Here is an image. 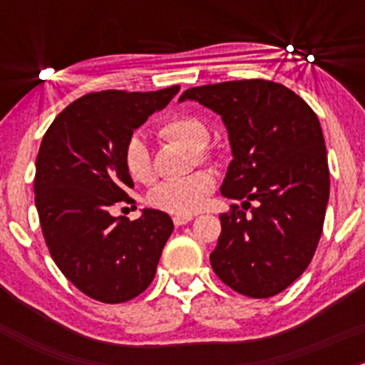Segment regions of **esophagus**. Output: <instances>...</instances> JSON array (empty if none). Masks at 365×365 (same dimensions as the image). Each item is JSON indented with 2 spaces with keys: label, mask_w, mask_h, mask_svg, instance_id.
<instances>
[{
  "label": "esophagus",
  "mask_w": 365,
  "mask_h": 365,
  "mask_svg": "<svg viewBox=\"0 0 365 365\" xmlns=\"http://www.w3.org/2000/svg\"><path fill=\"white\" fill-rule=\"evenodd\" d=\"M192 219V215H175L173 217V222H175V226H185V224H189Z\"/></svg>",
  "instance_id": "esophagus-1"
}]
</instances>
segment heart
Segmentation results:
<instances>
[{"instance_id": "obj_1", "label": "heart", "mask_w": 365, "mask_h": 365, "mask_svg": "<svg viewBox=\"0 0 365 365\" xmlns=\"http://www.w3.org/2000/svg\"><path fill=\"white\" fill-rule=\"evenodd\" d=\"M162 135L194 150L200 159H205L203 148L208 143V127L194 116H175L165 121L160 128ZM123 164L132 180L139 183H150L155 178L152 155L145 138L134 134L128 138L123 148ZM213 176L206 171L192 173L189 176L165 180L150 194V203L164 212L175 215H192L201 208L212 194Z\"/></svg>"}]
</instances>
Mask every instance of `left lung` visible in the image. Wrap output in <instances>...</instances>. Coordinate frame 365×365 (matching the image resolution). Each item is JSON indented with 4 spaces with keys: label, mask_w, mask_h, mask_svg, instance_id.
<instances>
[{
    "label": "left lung",
    "mask_w": 365,
    "mask_h": 365,
    "mask_svg": "<svg viewBox=\"0 0 365 365\" xmlns=\"http://www.w3.org/2000/svg\"><path fill=\"white\" fill-rule=\"evenodd\" d=\"M183 101L222 118L233 160L220 194L252 208L220 215L213 272L245 297L277 295L304 274L323 231L330 175L318 116L289 88L263 79L190 88Z\"/></svg>",
    "instance_id": "8db88e82"
}]
</instances>
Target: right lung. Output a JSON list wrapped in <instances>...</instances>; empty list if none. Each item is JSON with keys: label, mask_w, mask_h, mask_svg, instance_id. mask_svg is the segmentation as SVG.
<instances>
[{"label": "right lung", "mask_w": 365, "mask_h": 365, "mask_svg": "<svg viewBox=\"0 0 365 365\" xmlns=\"http://www.w3.org/2000/svg\"><path fill=\"white\" fill-rule=\"evenodd\" d=\"M178 91L88 93L58 114L40 145L35 205L47 247L79 292L104 304L132 300L148 288L175 230L160 210L145 208L128 220L113 217L111 206L132 201L125 143Z\"/></svg>", "instance_id": "add662e5"}]
</instances>
